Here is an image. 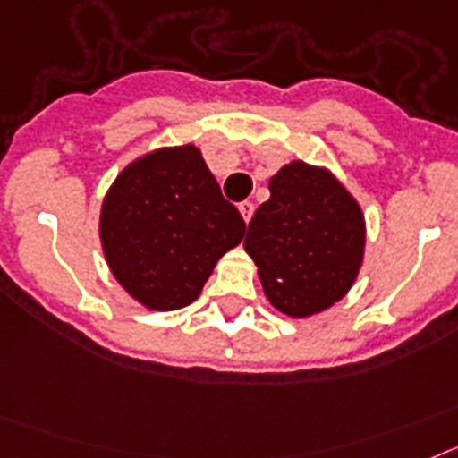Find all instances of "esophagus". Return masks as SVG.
Listing matches in <instances>:
<instances>
[{
  "label": "esophagus",
  "instance_id": "34e87169",
  "mask_svg": "<svg viewBox=\"0 0 458 458\" xmlns=\"http://www.w3.org/2000/svg\"><path fill=\"white\" fill-rule=\"evenodd\" d=\"M253 209H256V205H253V202H249V200L240 202V214H242V218H244L246 224H249V221H251Z\"/></svg>",
  "mask_w": 458,
  "mask_h": 458
}]
</instances>
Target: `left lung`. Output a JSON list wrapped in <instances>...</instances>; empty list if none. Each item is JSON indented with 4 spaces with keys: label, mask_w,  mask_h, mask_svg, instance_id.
Here are the masks:
<instances>
[{
    "label": "left lung",
    "mask_w": 458,
    "mask_h": 458,
    "mask_svg": "<svg viewBox=\"0 0 458 458\" xmlns=\"http://www.w3.org/2000/svg\"><path fill=\"white\" fill-rule=\"evenodd\" d=\"M246 230L269 304L288 318H311L344 300L364 262L367 221L355 196L323 165L290 161L269 180Z\"/></svg>",
    "instance_id": "obj_1"
}]
</instances>
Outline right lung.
I'll use <instances>...</instances> for the list:
<instances>
[{"label":"right lung","instance_id":"1","mask_svg":"<svg viewBox=\"0 0 458 458\" xmlns=\"http://www.w3.org/2000/svg\"><path fill=\"white\" fill-rule=\"evenodd\" d=\"M246 224L196 145L133 158L101 202L98 237L110 272L138 304L177 311L198 300Z\"/></svg>","mask_w":458,"mask_h":458}]
</instances>
